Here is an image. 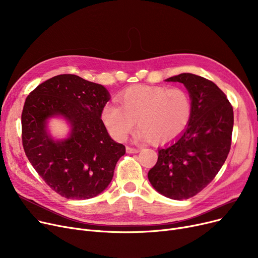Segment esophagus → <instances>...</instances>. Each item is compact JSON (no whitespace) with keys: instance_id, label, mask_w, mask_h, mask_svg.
<instances>
[{"instance_id":"1","label":"esophagus","mask_w":258,"mask_h":258,"mask_svg":"<svg viewBox=\"0 0 258 258\" xmlns=\"http://www.w3.org/2000/svg\"><path fill=\"white\" fill-rule=\"evenodd\" d=\"M138 152H139L138 148L131 147V146H126V153H128V154H136V153H138Z\"/></svg>"}]
</instances>
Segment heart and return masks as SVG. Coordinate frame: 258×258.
I'll return each instance as SVG.
<instances>
[{
    "label": "heart",
    "mask_w": 258,
    "mask_h": 258,
    "mask_svg": "<svg viewBox=\"0 0 258 258\" xmlns=\"http://www.w3.org/2000/svg\"><path fill=\"white\" fill-rule=\"evenodd\" d=\"M115 103H107L101 119L118 141H124L135 120L140 128L138 137L155 144H166L180 137L192 117V100L179 88L134 86L119 94Z\"/></svg>",
    "instance_id": "b5f03b06"
}]
</instances>
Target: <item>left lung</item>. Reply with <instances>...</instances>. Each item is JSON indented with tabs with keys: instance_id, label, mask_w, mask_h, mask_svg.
Instances as JSON below:
<instances>
[{
	"instance_id": "8db88e82",
	"label": "left lung",
	"mask_w": 258,
	"mask_h": 258,
	"mask_svg": "<svg viewBox=\"0 0 258 258\" xmlns=\"http://www.w3.org/2000/svg\"><path fill=\"white\" fill-rule=\"evenodd\" d=\"M166 81L183 84L192 100V117L179 138L159 150L148 180L158 192L187 200L202 191L218 174L231 147L233 107L211 80L191 73Z\"/></svg>"
}]
</instances>
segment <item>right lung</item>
<instances>
[{
    "instance_id": "right-lung-1",
    "label": "right lung",
    "mask_w": 258,
    "mask_h": 258,
    "mask_svg": "<svg viewBox=\"0 0 258 258\" xmlns=\"http://www.w3.org/2000/svg\"><path fill=\"white\" fill-rule=\"evenodd\" d=\"M107 90L73 74L54 76L26 98L22 112L25 154L38 175L63 198L87 200L111 183L125 146L115 142L101 120ZM62 115L72 124L70 138L53 141L46 120Z\"/></svg>"
}]
</instances>
